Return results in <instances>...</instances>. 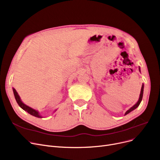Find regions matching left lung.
<instances>
[{
  "mask_svg": "<svg viewBox=\"0 0 160 160\" xmlns=\"http://www.w3.org/2000/svg\"><path fill=\"white\" fill-rule=\"evenodd\" d=\"M143 88H144V85H142V87H141V94H140V97H139V101L138 102V103H137L135 105H134L132 108H131L130 109L128 110V111L126 112L125 115H127V114H128L129 112H130L132 111H133V110H134L135 109H136V108H138V106L139 105V104H140V103H141V100H142V96H143Z\"/></svg>",
  "mask_w": 160,
  "mask_h": 160,
  "instance_id": "obj_1",
  "label": "left lung"
}]
</instances>
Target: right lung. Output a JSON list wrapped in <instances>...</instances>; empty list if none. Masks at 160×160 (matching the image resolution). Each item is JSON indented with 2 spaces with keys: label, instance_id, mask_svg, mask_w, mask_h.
<instances>
[{
  "label": "right lung",
  "instance_id": "obj_1",
  "mask_svg": "<svg viewBox=\"0 0 160 160\" xmlns=\"http://www.w3.org/2000/svg\"><path fill=\"white\" fill-rule=\"evenodd\" d=\"M13 91L14 96H15V98H16L17 103H18V105L20 106V107H21L22 109L25 110V111H27V112H28L29 114H30V115H33V116H34V117H38V118H42V117L39 115L38 112L36 111V110H34V109H32L31 108L28 107V106L26 105L25 104H24L23 103H22V102H21V100H20V98H19V96L18 92H16V89L13 88Z\"/></svg>",
  "mask_w": 160,
  "mask_h": 160
}]
</instances>
